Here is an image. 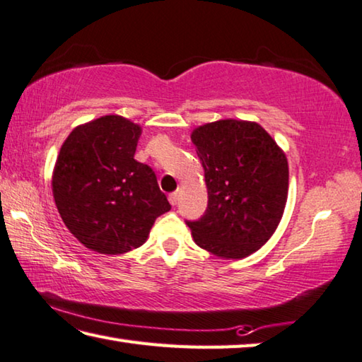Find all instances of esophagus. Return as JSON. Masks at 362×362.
<instances>
[{
  "label": "esophagus",
  "mask_w": 362,
  "mask_h": 362,
  "mask_svg": "<svg viewBox=\"0 0 362 362\" xmlns=\"http://www.w3.org/2000/svg\"><path fill=\"white\" fill-rule=\"evenodd\" d=\"M169 202L173 204V206H177V204H179V193H177V192L170 193L169 194Z\"/></svg>",
  "instance_id": "obj_1"
}]
</instances>
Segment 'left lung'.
<instances>
[{
    "mask_svg": "<svg viewBox=\"0 0 362 362\" xmlns=\"http://www.w3.org/2000/svg\"><path fill=\"white\" fill-rule=\"evenodd\" d=\"M204 168L207 209L189 221L201 248L239 259L271 239L288 196L285 153L258 123L218 120L192 134Z\"/></svg>",
    "mask_w": 362,
    "mask_h": 362,
    "instance_id": "obj_1",
    "label": "left lung"
}]
</instances>
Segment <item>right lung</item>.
Segmentation results:
<instances>
[{"label":"right lung","mask_w":362,"mask_h":362,"mask_svg":"<svg viewBox=\"0 0 362 362\" xmlns=\"http://www.w3.org/2000/svg\"><path fill=\"white\" fill-rule=\"evenodd\" d=\"M141 127L104 115L77 127L58 155L52 189L62 220L87 248L118 255L141 247L170 210L153 169L134 160Z\"/></svg>","instance_id":"add662e5"}]
</instances>
